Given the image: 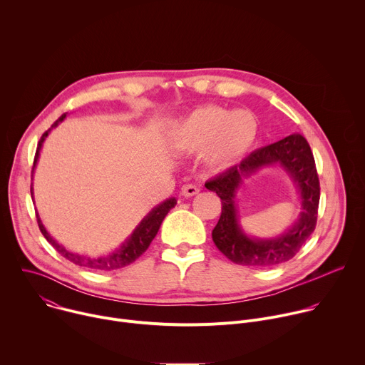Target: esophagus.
<instances>
[{"label": "esophagus", "mask_w": 365, "mask_h": 365, "mask_svg": "<svg viewBox=\"0 0 365 365\" xmlns=\"http://www.w3.org/2000/svg\"><path fill=\"white\" fill-rule=\"evenodd\" d=\"M196 193H199V189H197L195 185H185V186L182 187V196H185V197L195 196Z\"/></svg>", "instance_id": "esophagus-1"}]
</instances>
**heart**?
Segmentation results:
<instances>
[{
    "mask_svg": "<svg viewBox=\"0 0 365 365\" xmlns=\"http://www.w3.org/2000/svg\"><path fill=\"white\" fill-rule=\"evenodd\" d=\"M257 121L248 111L203 106L178 120L170 131L172 147L185 154L202 153L214 170L240 163L257 137Z\"/></svg>",
    "mask_w": 365,
    "mask_h": 365,
    "instance_id": "1",
    "label": "heart"
}]
</instances>
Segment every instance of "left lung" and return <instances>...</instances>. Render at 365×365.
Instances as JSON below:
<instances>
[{"label": "left lung", "instance_id": "8db88e82", "mask_svg": "<svg viewBox=\"0 0 365 365\" xmlns=\"http://www.w3.org/2000/svg\"><path fill=\"white\" fill-rule=\"evenodd\" d=\"M277 165L291 179L299 196L301 212L295 222L276 237L257 239L247 235L239 224L236 193L243 180L258 170ZM222 202V212L212 231L218 250L232 263L250 267H272L289 262L315 231L319 205V179L314 154L302 134L252 151L240 163L205 183Z\"/></svg>", "mask_w": 365, "mask_h": 365}]
</instances>
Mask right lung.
<instances>
[{
	"mask_svg": "<svg viewBox=\"0 0 365 365\" xmlns=\"http://www.w3.org/2000/svg\"><path fill=\"white\" fill-rule=\"evenodd\" d=\"M66 118V114H63L53 125H51L40 138L38 144H37V150H36V158H34V165H33V175H34V169L36 165L38 162V155H40V150L43 147V143L46 141V138L48 137L50 131L56 128L61 123H63ZM31 175V176H33ZM31 197L34 199V192H33V183H31ZM178 203L176 197H169L166 200H163L162 203H159L158 206H154L153 210L140 221V224L134 228V231L131 232V235L120 245V248L103 254V255H98V257H91L88 254H79V252H73L68 248H65L62 244H59L53 237H51L47 230L44 228L38 212L36 214L37 217V222H38V228L41 231V234L44 235V238L48 241V244H51V247L56 248V251H59L65 258H68L69 262L86 267V269H92V270H117V269H123L131 263H134L135 259L148 248L150 242L154 240L155 234L159 232V228L163 222V220L166 218V215L169 214V211L172 207H175V205Z\"/></svg>",
	"mask_w": 365,
	"mask_h": 365,
	"instance_id": "obj_1",
	"label": "right lung"
}]
</instances>
